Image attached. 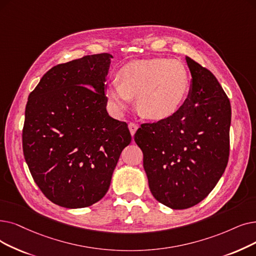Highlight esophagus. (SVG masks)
Here are the masks:
<instances>
[{
  "label": "esophagus",
  "instance_id": "1",
  "mask_svg": "<svg viewBox=\"0 0 256 256\" xmlns=\"http://www.w3.org/2000/svg\"><path fill=\"white\" fill-rule=\"evenodd\" d=\"M128 128H130V132L132 136H134L137 128H138V126L136 124H134V122H130V124H128Z\"/></svg>",
  "mask_w": 256,
  "mask_h": 256
}]
</instances>
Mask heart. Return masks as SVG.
<instances>
[{
  "label": "heart",
  "instance_id": "1",
  "mask_svg": "<svg viewBox=\"0 0 256 256\" xmlns=\"http://www.w3.org/2000/svg\"><path fill=\"white\" fill-rule=\"evenodd\" d=\"M118 82L108 86V102L124 110L137 96V108L150 119L174 115L185 102L190 90V74L176 60L152 58L132 62L121 68Z\"/></svg>",
  "mask_w": 256,
  "mask_h": 256
}]
</instances>
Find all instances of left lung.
Returning a JSON list of instances; mask_svg holds the SVG:
<instances>
[{
	"label": "left lung",
	"instance_id": "1",
	"mask_svg": "<svg viewBox=\"0 0 256 256\" xmlns=\"http://www.w3.org/2000/svg\"><path fill=\"white\" fill-rule=\"evenodd\" d=\"M192 77L188 97L176 112L142 124L135 142L154 198L172 209L200 203L228 164L231 106L216 76L186 56Z\"/></svg>",
	"mask_w": 256,
	"mask_h": 256
}]
</instances>
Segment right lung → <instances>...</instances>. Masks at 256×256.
Masks as SVG:
<instances>
[{
	"mask_svg": "<svg viewBox=\"0 0 256 256\" xmlns=\"http://www.w3.org/2000/svg\"><path fill=\"white\" fill-rule=\"evenodd\" d=\"M110 58L99 53L54 66L28 97L24 157L40 192L62 207L102 200L132 140L126 122L106 112Z\"/></svg>",
	"mask_w": 256,
	"mask_h": 256,
	"instance_id": "1",
	"label": "right lung"
}]
</instances>
